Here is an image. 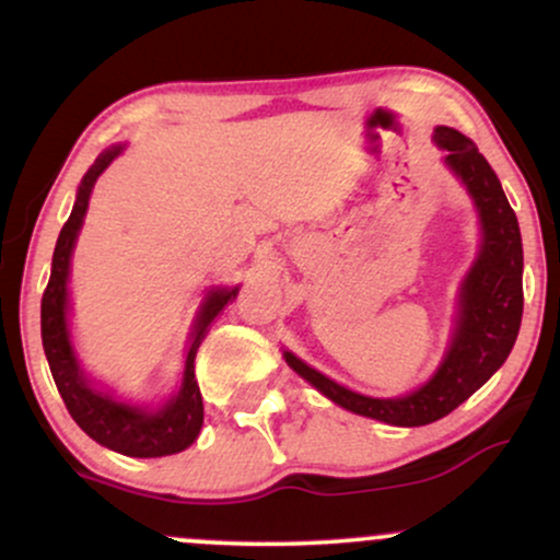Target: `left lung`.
Masks as SVG:
<instances>
[{
    "mask_svg": "<svg viewBox=\"0 0 560 560\" xmlns=\"http://www.w3.org/2000/svg\"><path fill=\"white\" fill-rule=\"evenodd\" d=\"M434 141L445 150L447 168L471 195L481 223L479 255L460 284L458 316L440 369L410 395L369 397L284 352L287 363L331 402L392 427H423L466 402L511 355L524 313L522 231L503 186L477 144L460 131L440 126Z\"/></svg>",
    "mask_w": 560,
    "mask_h": 560,
    "instance_id": "8db88e82",
    "label": "left lung"
}]
</instances>
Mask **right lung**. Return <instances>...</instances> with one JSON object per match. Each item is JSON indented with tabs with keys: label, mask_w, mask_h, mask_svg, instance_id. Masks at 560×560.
<instances>
[{
	"label": "right lung",
	"mask_w": 560,
	"mask_h": 560,
	"mask_svg": "<svg viewBox=\"0 0 560 560\" xmlns=\"http://www.w3.org/2000/svg\"><path fill=\"white\" fill-rule=\"evenodd\" d=\"M120 152H124V144H115L96 158V163L83 176L70 218L66 221V226H62L60 236H57L52 273H49V284L44 289L42 298V342L62 402H66L68 413L73 416V421L79 423L83 432L92 436L94 442H100V445L110 447L120 455H131V458H160V455L182 453V450H186L197 440L199 429H202L205 408L195 378V358L210 324L221 316V311L231 300H236L240 287H215L213 292H208L189 337L182 387H178L176 395L163 408H139V405L124 402L118 397L107 395V392L92 387V382L83 376L68 331L70 255H73L75 240H79V231L83 226V215H86L96 178L102 176V171Z\"/></svg>",
	"instance_id": "obj_1"
}]
</instances>
